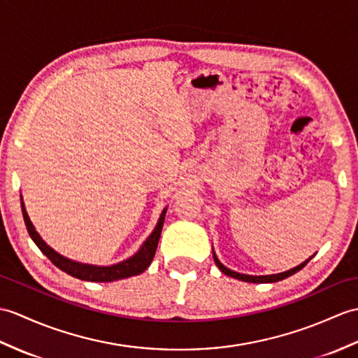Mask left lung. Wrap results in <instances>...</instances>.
Segmentation results:
<instances>
[{"label":"left lung","mask_w":358,"mask_h":358,"mask_svg":"<svg viewBox=\"0 0 358 358\" xmlns=\"http://www.w3.org/2000/svg\"><path fill=\"white\" fill-rule=\"evenodd\" d=\"M313 256H314V255H313ZM313 256H311V257H313ZM311 257H310V259H306L305 262H302L301 265H297V267H294V268H292V270H287V271H284V273L265 274V276H250V274L236 273V271H234V270L224 267V265L220 262V259L217 257V255L213 253L215 264H217V267H218L224 274H227V276H230V278L244 280V282H253V284H265V282H278V280H282V279H285V278H288V276H292V274L297 273L299 270H302V268L305 267V265L311 261Z\"/></svg>","instance_id":"left-lung-1"}]
</instances>
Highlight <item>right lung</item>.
<instances>
[{"instance_id":"right-lung-1","label":"right lung","mask_w":358,"mask_h":358,"mask_svg":"<svg viewBox=\"0 0 358 358\" xmlns=\"http://www.w3.org/2000/svg\"><path fill=\"white\" fill-rule=\"evenodd\" d=\"M21 209H22L24 222H26L27 231H29L30 238L33 239V243L39 247V250L43 252L48 257V259L56 265L57 268L65 271L66 274H70V276H73V278L80 279V280L113 282V280H119V279H124V278L137 276V274L143 273L149 267V265H151L155 250H157V245H159V239H160L163 222H164V215H166V210H168V207H166V209L162 212L159 222H157L154 231L148 236L143 245L140 247V250L134 256L128 257V259H124V261H122L119 264H114V265H108V267L71 261V259H69V257H65L57 252H55L52 247L44 243V239L39 236L35 227H33V224H31L29 215H27V210H26V206H24L22 196H21Z\"/></svg>"}]
</instances>
